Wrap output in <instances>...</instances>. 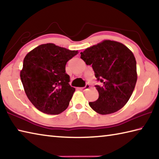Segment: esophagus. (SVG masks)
Here are the masks:
<instances>
[{
  "instance_id": "esophagus-1",
  "label": "esophagus",
  "mask_w": 159,
  "mask_h": 159,
  "mask_svg": "<svg viewBox=\"0 0 159 159\" xmlns=\"http://www.w3.org/2000/svg\"><path fill=\"white\" fill-rule=\"evenodd\" d=\"M89 88V84H86V85L85 86V87L84 88H80V89H88Z\"/></svg>"
}]
</instances>
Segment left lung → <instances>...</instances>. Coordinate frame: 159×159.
Listing matches in <instances>:
<instances>
[{"instance_id":"obj_1","label":"left lung","mask_w":159,"mask_h":159,"mask_svg":"<svg viewBox=\"0 0 159 159\" xmlns=\"http://www.w3.org/2000/svg\"><path fill=\"white\" fill-rule=\"evenodd\" d=\"M80 54V58L92 65L95 77L102 83L96 85L99 98L89 102V106L101 115L113 113L123 108L134 92L138 78L132 51L122 43L106 39Z\"/></svg>"}]
</instances>
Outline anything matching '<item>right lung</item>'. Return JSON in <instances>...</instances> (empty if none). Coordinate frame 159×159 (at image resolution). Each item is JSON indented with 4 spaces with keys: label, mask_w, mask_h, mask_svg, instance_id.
Segmentation results:
<instances>
[{
    "label": "right lung",
    "mask_w": 159,
    "mask_h": 159,
    "mask_svg": "<svg viewBox=\"0 0 159 159\" xmlns=\"http://www.w3.org/2000/svg\"><path fill=\"white\" fill-rule=\"evenodd\" d=\"M77 53L48 43L25 56L20 77L28 99L39 111L58 115L67 108L75 88L69 84L65 65Z\"/></svg>",
    "instance_id": "1"
}]
</instances>
